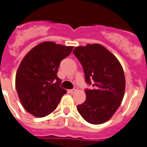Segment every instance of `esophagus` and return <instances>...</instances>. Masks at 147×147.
<instances>
[{"label":"esophagus","mask_w":147,"mask_h":147,"mask_svg":"<svg viewBox=\"0 0 147 147\" xmlns=\"http://www.w3.org/2000/svg\"><path fill=\"white\" fill-rule=\"evenodd\" d=\"M77 90H78L77 87H76V88L71 89V90H69V92L70 93H75V92H76Z\"/></svg>","instance_id":"obj_1"}]
</instances>
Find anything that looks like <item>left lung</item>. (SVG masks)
Instances as JSON below:
<instances>
[{
  "label": "left lung",
  "mask_w": 147,
  "mask_h": 147,
  "mask_svg": "<svg viewBox=\"0 0 147 147\" xmlns=\"http://www.w3.org/2000/svg\"><path fill=\"white\" fill-rule=\"evenodd\" d=\"M73 54L84 69L86 100L77 106L81 117L91 124H102L111 118L123 101L125 88L124 71L119 60L99 44L75 48Z\"/></svg>",
  "instance_id": "obj_1"
}]
</instances>
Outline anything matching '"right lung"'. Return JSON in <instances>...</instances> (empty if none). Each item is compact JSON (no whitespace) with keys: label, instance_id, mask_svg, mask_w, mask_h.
<instances>
[{"label":"right lung","instance_id":"add662e5","mask_svg":"<svg viewBox=\"0 0 147 147\" xmlns=\"http://www.w3.org/2000/svg\"><path fill=\"white\" fill-rule=\"evenodd\" d=\"M73 47L43 42L30 51L21 62L16 76V87L22 106L36 117L56 109L66 90L60 87L57 71L61 60Z\"/></svg>","mask_w":147,"mask_h":147}]
</instances>
